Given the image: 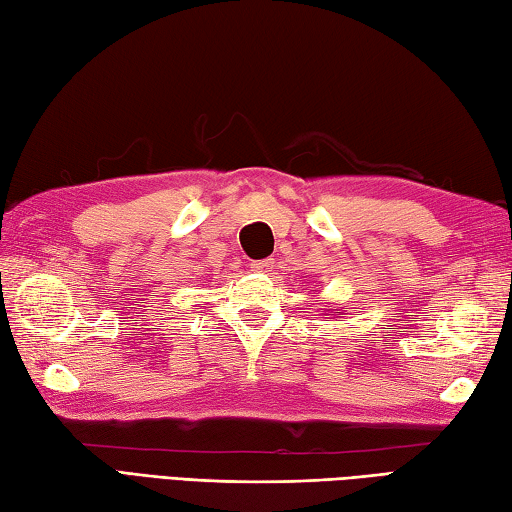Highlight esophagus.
I'll use <instances>...</instances> for the list:
<instances>
[{
    "label": "esophagus",
    "instance_id": "34e87169",
    "mask_svg": "<svg viewBox=\"0 0 512 512\" xmlns=\"http://www.w3.org/2000/svg\"><path fill=\"white\" fill-rule=\"evenodd\" d=\"M274 267V260L272 258H265V260H254L252 263V269L258 274H265V272H272Z\"/></svg>",
    "mask_w": 512,
    "mask_h": 512
}]
</instances>
